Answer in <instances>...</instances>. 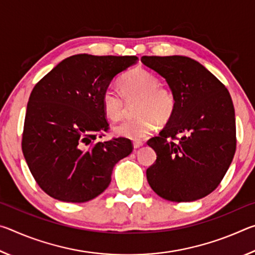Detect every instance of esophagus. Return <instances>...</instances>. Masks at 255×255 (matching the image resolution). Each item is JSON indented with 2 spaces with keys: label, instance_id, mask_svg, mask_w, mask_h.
I'll list each match as a JSON object with an SVG mask.
<instances>
[{
  "label": "esophagus",
  "instance_id": "1",
  "mask_svg": "<svg viewBox=\"0 0 255 255\" xmlns=\"http://www.w3.org/2000/svg\"><path fill=\"white\" fill-rule=\"evenodd\" d=\"M132 146H133V148L137 149V148H139V147H141V146H143V143H141V141H133Z\"/></svg>",
  "mask_w": 255,
  "mask_h": 255
}]
</instances>
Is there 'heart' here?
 <instances>
[{"mask_svg":"<svg viewBox=\"0 0 255 255\" xmlns=\"http://www.w3.org/2000/svg\"><path fill=\"white\" fill-rule=\"evenodd\" d=\"M121 93L115 86H108L103 91L101 102L103 111L112 122L122 119L127 103L136 102L135 114L138 117L127 120L114 128L117 136L131 140H143L148 137L158 123L170 120L175 109V98L169 89L159 86V81L152 73L136 68L120 80Z\"/></svg>","mask_w":255,"mask_h":255,"instance_id":"b5f03b06","label":"heart"}]
</instances>
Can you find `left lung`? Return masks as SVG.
<instances>
[{
  "mask_svg": "<svg viewBox=\"0 0 255 255\" xmlns=\"http://www.w3.org/2000/svg\"><path fill=\"white\" fill-rule=\"evenodd\" d=\"M141 63L164 77L175 98L165 128L147 141L156 161L146 171L163 199L189 202L221 183L236 149L235 111L230 92L197 60L185 56H143Z\"/></svg>",
  "mask_w": 255,
  "mask_h": 255,
  "instance_id": "obj_1",
  "label": "left lung"
}]
</instances>
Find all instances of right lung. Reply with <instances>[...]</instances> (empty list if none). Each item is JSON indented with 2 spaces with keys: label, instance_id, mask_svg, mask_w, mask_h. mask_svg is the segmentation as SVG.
<instances>
[{
  "label": "right lung",
  "instance_id": "right-lung-1",
  "mask_svg": "<svg viewBox=\"0 0 255 255\" xmlns=\"http://www.w3.org/2000/svg\"><path fill=\"white\" fill-rule=\"evenodd\" d=\"M136 56H71L34 85L22 136L29 170L44 191L64 202H86L105 191L112 170L132 152L127 138L99 140L108 130L102 93Z\"/></svg>",
  "mask_w": 255,
  "mask_h": 255
}]
</instances>
